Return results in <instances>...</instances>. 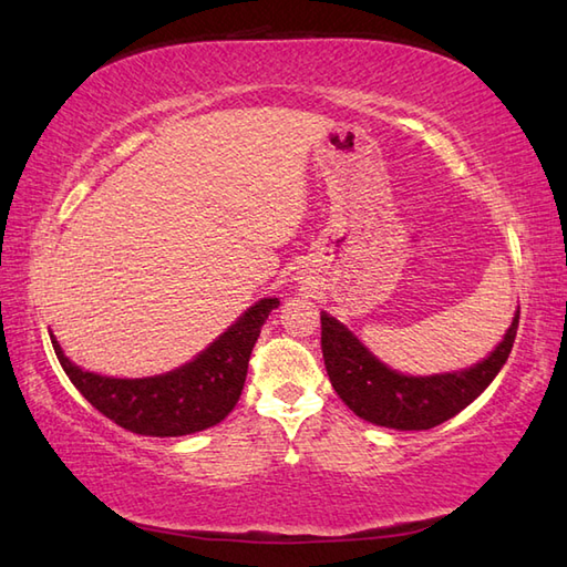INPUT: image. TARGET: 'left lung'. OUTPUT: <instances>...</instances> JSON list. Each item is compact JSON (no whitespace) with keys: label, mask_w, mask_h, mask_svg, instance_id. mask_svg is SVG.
Masks as SVG:
<instances>
[{"label":"left lung","mask_w":567,"mask_h":567,"mask_svg":"<svg viewBox=\"0 0 567 567\" xmlns=\"http://www.w3.org/2000/svg\"><path fill=\"white\" fill-rule=\"evenodd\" d=\"M519 311L488 360L454 374L405 377L381 364L333 316L321 313V350L336 393L367 423L393 430H430L462 413L488 389L507 362Z\"/></svg>","instance_id":"left-lung-1"}]
</instances>
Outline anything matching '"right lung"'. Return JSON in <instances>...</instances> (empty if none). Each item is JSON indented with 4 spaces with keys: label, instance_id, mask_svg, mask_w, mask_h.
Listing matches in <instances>:
<instances>
[{
    "label": "right lung",
    "instance_id": "right-lung-1",
    "mask_svg": "<svg viewBox=\"0 0 567 567\" xmlns=\"http://www.w3.org/2000/svg\"><path fill=\"white\" fill-rule=\"evenodd\" d=\"M278 299H260L213 346L178 370L147 379H113L79 370L50 336L64 374L115 425L144 437H181L213 427L241 396L248 360Z\"/></svg>",
    "mask_w": 567,
    "mask_h": 567
}]
</instances>
